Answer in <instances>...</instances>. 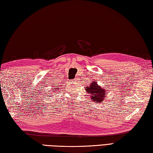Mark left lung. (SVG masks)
<instances>
[{
  "instance_id": "obj_1",
  "label": "left lung",
  "mask_w": 153,
  "mask_h": 153,
  "mask_svg": "<svg viewBox=\"0 0 153 153\" xmlns=\"http://www.w3.org/2000/svg\"><path fill=\"white\" fill-rule=\"evenodd\" d=\"M107 89L104 88L103 86L99 85L95 81L91 82L89 86L86 87V93L90 94L91 100L97 103L103 102L106 96V93H107Z\"/></svg>"
}]
</instances>
